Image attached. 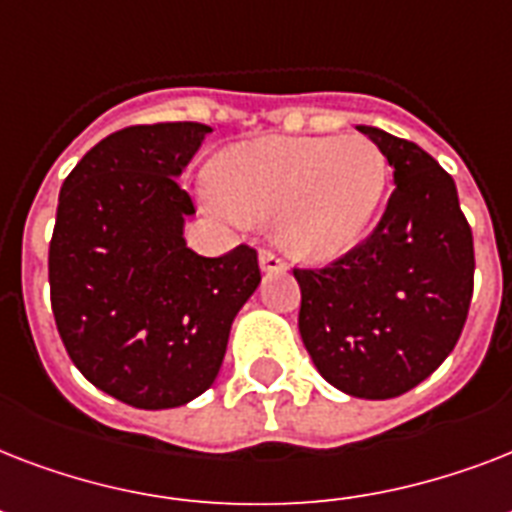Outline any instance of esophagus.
Wrapping results in <instances>:
<instances>
[{
  "label": "esophagus",
  "mask_w": 512,
  "mask_h": 512,
  "mask_svg": "<svg viewBox=\"0 0 512 512\" xmlns=\"http://www.w3.org/2000/svg\"><path fill=\"white\" fill-rule=\"evenodd\" d=\"M260 271L271 273V271H284V260L279 255H273L268 249L260 252Z\"/></svg>",
  "instance_id": "34e87169"
}]
</instances>
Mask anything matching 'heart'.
I'll use <instances>...</instances> for the list:
<instances>
[{
	"label": "heart",
	"instance_id": "obj_1",
	"mask_svg": "<svg viewBox=\"0 0 512 512\" xmlns=\"http://www.w3.org/2000/svg\"><path fill=\"white\" fill-rule=\"evenodd\" d=\"M390 164L364 135L263 138L209 162L223 215L273 220V239L300 263H332L364 239L388 191Z\"/></svg>",
	"mask_w": 512,
	"mask_h": 512
}]
</instances>
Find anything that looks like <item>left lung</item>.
<instances>
[{
    "instance_id": "1",
    "label": "left lung",
    "mask_w": 512,
    "mask_h": 512,
    "mask_svg": "<svg viewBox=\"0 0 512 512\" xmlns=\"http://www.w3.org/2000/svg\"><path fill=\"white\" fill-rule=\"evenodd\" d=\"M393 167L380 225L324 271H295L300 337L321 377L369 401L396 398L444 364L473 297V233L457 185L417 143L358 124Z\"/></svg>"
}]
</instances>
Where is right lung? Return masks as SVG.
<instances>
[{"label": "right lung", "instance_id": "obj_1", "mask_svg": "<svg viewBox=\"0 0 512 512\" xmlns=\"http://www.w3.org/2000/svg\"><path fill=\"white\" fill-rule=\"evenodd\" d=\"M212 127L167 122L103 138L60 188L50 295L60 340L98 390L175 409L217 380L231 324L260 287L257 252L201 257L177 185Z\"/></svg>", "mask_w": 512, "mask_h": 512}]
</instances>
